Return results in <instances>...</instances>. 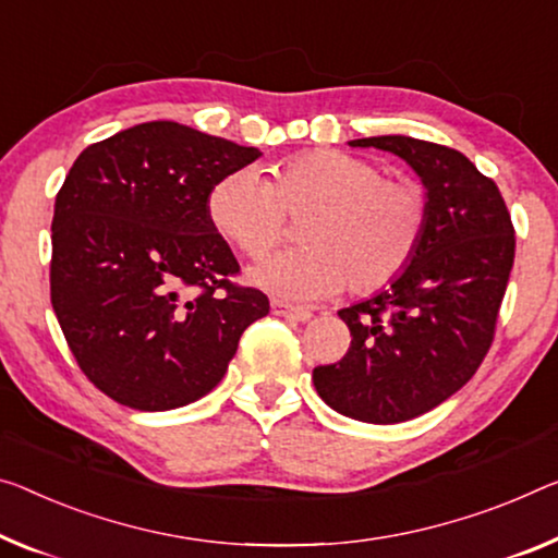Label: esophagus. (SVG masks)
Segmentation results:
<instances>
[{
	"mask_svg": "<svg viewBox=\"0 0 558 558\" xmlns=\"http://www.w3.org/2000/svg\"><path fill=\"white\" fill-rule=\"evenodd\" d=\"M271 312L277 316H287V319H294V322H306L312 312H306V308H299V306H291L287 302H279V299H274L271 302Z\"/></svg>",
	"mask_w": 558,
	"mask_h": 558,
	"instance_id": "obj_1",
	"label": "esophagus"
}]
</instances>
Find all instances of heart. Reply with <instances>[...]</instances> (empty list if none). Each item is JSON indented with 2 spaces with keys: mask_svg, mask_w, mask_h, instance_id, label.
Masks as SVG:
<instances>
[{
  "mask_svg": "<svg viewBox=\"0 0 558 558\" xmlns=\"http://www.w3.org/2000/svg\"><path fill=\"white\" fill-rule=\"evenodd\" d=\"M304 217V246L267 256L250 269L254 287L289 302H314L347 284L368 294L409 267L422 244L428 199L422 184L387 179L374 161L314 149L274 167L269 182L244 167L207 196L211 227L246 256H262Z\"/></svg>",
  "mask_w": 558,
  "mask_h": 558,
  "instance_id": "1",
  "label": "heart"
}]
</instances>
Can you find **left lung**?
<instances>
[{
    "label": "left lung",
    "instance_id": "left-lung-1",
    "mask_svg": "<svg viewBox=\"0 0 558 558\" xmlns=\"http://www.w3.org/2000/svg\"><path fill=\"white\" fill-rule=\"evenodd\" d=\"M349 144L404 159L426 190L428 221L409 267L379 294L341 308L349 351L312 379L339 414L399 424L447 401L484 362L517 239L499 186L461 151L401 134Z\"/></svg>",
    "mask_w": 558,
    "mask_h": 558
}]
</instances>
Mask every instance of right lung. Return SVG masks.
I'll return each instance as SVG.
<instances>
[{
  "label": "right lung",
  "instance_id": "add662e5",
  "mask_svg": "<svg viewBox=\"0 0 558 558\" xmlns=\"http://www.w3.org/2000/svg\"><path fill=\"white\" fill-rule=\"evenodd\" d=\"M256 147L144 122L84 149L51 219V306L76 364L109 399L177 409L227 374L244 329L269 314L211 227L207 196Z\"/></svg>",
  "mask_w": 558,
  "mask_h": 558
}]
</instances>
